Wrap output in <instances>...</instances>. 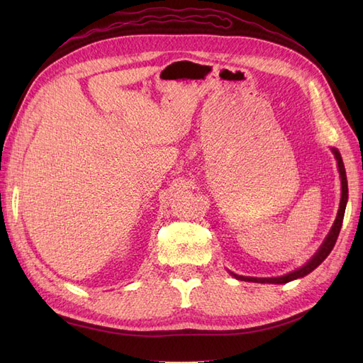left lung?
<instances>
[{
    "instance_id": "8db88e82",
    "label": "left lung",
    "mask_w": 363,
    "mask_h": 363,
    "mask_svg": "<svg viewBox=\"0 0 363 363\" xmlns=\"http://www.w3.org/2000/svg\"><path fill=\"white\" fill-rule=\"evenodd\" d=\"M332 152L335 155V159L337 162V168H339V175H340V203H339V211H337V215H336V219L335 223L332 225V230L328 232V235L325 236L323 245L318 248V251L313 255V257L306 263V265H303L301 268L295 269L289 274H284V276H280V277H263V279H257V277H244V276H238V274H233L230 272L232 276L238 280H244V281H255V283H271V284H283V283H288V281H292V280H296V279H301L304 276H307V274L312 272L315 268H318L321 265V263L325 260V257L330 255L336 240H337V236H339V232H340V227H342V221H344V213H345V206H347V201H348V184H347V174H345V168H344V162H342V157H340L339 151L336 148H332Z\"/></svg>"
}]
</instances>
